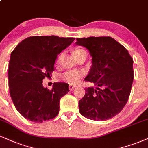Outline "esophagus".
<instances>
[{
	"instance_id": "34e87169",
	"label": "esophagus",
	"mask_w": 148,
	"mask_h": 148,
	"mask_svg": "<svg viewBox=\"0 0 148 148\" xmlns=\"http://www.w3.org/2000/svg\"><path fill=\"white\" fill-rule=\"evenodd\" d=\"M74 88H75V87H74V85H69V89L70 91H72V90H74Z\"/></svg>"
}]
</instances>
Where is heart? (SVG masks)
<instances>
[{
    "mask_svg": "<svg viewBox=\"0 0 148 148\" xmlns=\"http://www.w3.org/2000/svg\"><path fill=\"white\" fill-rule=\"evenodd\" d=\"M85 51L83 49L77 48L74 51V56L81 54V53ZM83 72L81 70H74V71H67L64 74L60 76V78L63 81L67 82L69 84L76 85L78 84L83 76Z\"/></svg>",
    "mask_w": 148,
    "mask_h": 148,
    "instance_id": "heart-1",
    "label": "heart"
}]
</instances>
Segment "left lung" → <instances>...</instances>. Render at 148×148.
I'll use <instances>...</instances> for the list:
<instances>
[{
	"label": "left lung",
	"mask_w": 148,
	"mask_h": 148,
	"mask_svg": "<svg viewBox=\"0 0 148 148\" xmlns=\"http://www.w3.org/2000/svg\"><path fill=\"white\" fill-rule=\"evenodd\" d=\"M88 49L92 65L85 81L96 85L85 88L79 101L81 114L97 121L117 115L127 103L134 79L133 59L127 49L110 36L76 38Z\"/></svg>",
	"instance_id": "1"
}]
</instances>
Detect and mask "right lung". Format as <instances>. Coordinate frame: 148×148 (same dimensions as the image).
I'll use <instances>...</instances> for the list:
<instances>
[{
    "label": "right lung",
    "instance_id": "obj_1",
    "mask_svg": "<svg viewBox=\"0 0 148 148\" xmlns=\"http://www.w3.org/2000/svg\"><path fill=\"white\" fill-rule=\"evenodd\" d=\"M75 38L35 36L22 40L11 53L8 80L12 100L18 112L33 122L54 119L59 112L60 98L69 91L68 84L54 83L49 90L42 80L50 77L57 55Z\"/></svg>",
    "mask_w": 148,
    "mask_h": 148
}]
</instances>
